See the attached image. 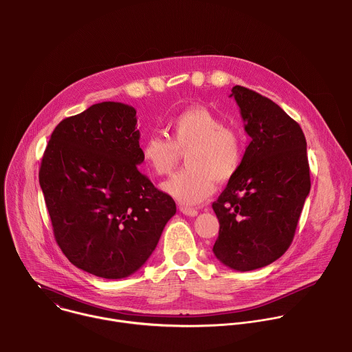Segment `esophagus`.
<instances>
[{"label":"esophagus","instance_id":"esophagus-1","mask_svg":"<svg viewBox=\"0 0 352 352\" xmlns=\"http://www.w3.org/2000/svg\"><path fill=\"white\" fill-rule=\"evenodd\" d=\"M179 210H181V213H184L185 216H189V217L197 216V210L193 209V208H185V206H182V208H179Z\"/></svg>","mask_w":352,"mask_h":352}]
</instances>
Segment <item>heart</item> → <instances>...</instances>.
I'll list each match as a JSON object with an SVG mask.
<instances>
[{
    "label": "heart",
    "instance_id": "1",
    "mask_svg": "<svg viewBox=\"0 0 352 352\" xmlns=\"http://www.w3.org/2000/svg\"><path fill=\"white\" fill-rule=\"evenodd\" d=\"M168 138L152 135L140 143L146 167L156 175H170L179 153L185 155L186 168L163 184L164 192L182 205H197L220 182L232 178L242 162L238 135L226 128L221 118L206 109L192 107L166 122Z\"/></svg>",
    "mask_w": 352,
    "mask_h": 352
}]
</instances>
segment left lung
I'll return each instance as SVG.
<instances>
[{
    "mask_svg": "<svg viewBox=\"0 0 352 352\" xmlns=\"http://www.w3.org/2000/svg\"><path fill=\"white\" fill-rule=\"evenodd\" d=\"M234 97L250 136L241 166L212 205L219 223L214 256L227 267H265L292 242L311 190L307 139L270 98L242 86Z\"/></svg>",
    "mask_w": 352,
    "mask_h": 352,
    "instance_id": "8db88e82",
    "label": "left lung"
}]
</instances>
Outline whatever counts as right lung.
<instances>
[{
    "instance_id": "add662e5",
    "label": "right lung",
    "mask_w": 352,
    "mask_h": 352,
    "mask_svg": "<svg viewBox=\"0 0 352 352\" xmlns=\"http://www.w3.org/2000/svg\"><path fill=\"white\" fill-rule=\"evenodd\" d=\"M136 122L132 106L93 104L56 126L38 171L64 255L109 280L139 270L177 212L173 197L138 170L143 160Z\"/></svg>"
}]
</instances>
